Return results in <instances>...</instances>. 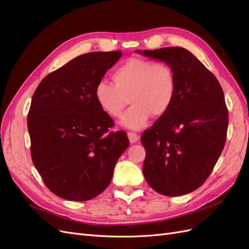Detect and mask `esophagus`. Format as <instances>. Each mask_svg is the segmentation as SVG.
<instances>
[{"label":"esophagus","instance_id":"obj_1","mask_svg":"<svg viewBox=\"0 0 249 249\" xmlns=\"http://www.w3.org/2000/svg\"><path fill=\"white\" fill-rule=\"evenodd\" d=\"M127 137H129V140L131 143H135L139 140V135H137L136 133H133V132H129L127 133Z\"/></svg>","mask_w":249,"mask_h":249}]
</instances>
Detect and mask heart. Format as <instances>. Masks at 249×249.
Here are the masks:
<instances>
[{
  "label": "heart",
  "instance_id": "1",
  "mask_svg": "<svg viewBox=\"0 0 249 249\" xmlns=\"http://www.w3.org/2000/svg\"><path fill=\"white\" fill-rule=\"evenodd\" d=\"M112 79L114 84L106 80L97 82L95 100L108 115L119 118L130 97L133 106L122 124L132 130L145 126L153 114H166L176 99V74L166 62L131 58L113 71Z\"/></svg>",
  "mask_w": 249,
  "mask_h": 249
}]
</instances>
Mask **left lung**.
Wrapping results in <instances>:
<instances>
[{
    "label": "left lung",
    "instance_id": "1",
    "mask_svg": "<svg viewBox=\"0 0 249 249\" xmlns=\"http://www.w3.org/2000/svg\"><path fill=\"white\" fill-rule=\"evenodd\" d=\"M137 53L166 62L177 79L172 106L141 136L146 153L143 175L162 195L188 194L206 182L223 150L229 125L223 90L214 74L186 49Z\"/></svg>",
    "mask_w": 249,
    "mask_h": 249
}]
</instances>
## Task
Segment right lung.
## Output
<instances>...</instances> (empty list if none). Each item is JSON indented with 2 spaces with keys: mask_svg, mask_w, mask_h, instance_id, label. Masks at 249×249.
Listing matches in <instances>:
<instances>
[{
  "mask_svg": "<svg viewBox=\"0 0 249 249\" xmlns=\"http://www.w3.org/2000/svg\"><path fill=\"white\" fill-rule=\"evenodd\" d=\"M120 56V51L81 55L44 77L33 94L28 113L32 161L59 197L85 201L101 194L130 144L124 131L108 133L114 122L94 94Z\"/></svg>",
  "mask_w": 249,
  "mask_h": 249,
  "instance_id": "1",
  "label": "right lung"
}]
</instances>
